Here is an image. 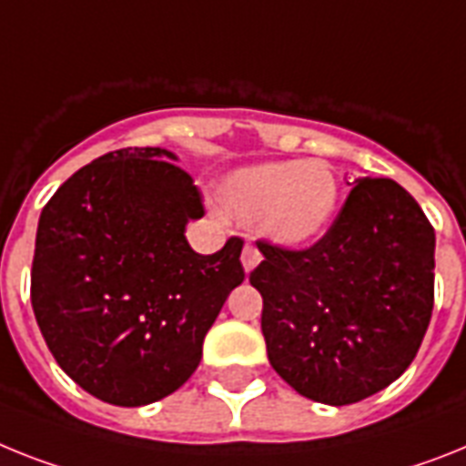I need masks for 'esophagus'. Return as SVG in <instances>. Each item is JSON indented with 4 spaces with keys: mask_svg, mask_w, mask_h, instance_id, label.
Listing matches in <instances>:
<instances>
[{
    "mask_svg": "<svg viewBox=\"0 0 466 466\" xmlns=\"http://www.w3.org/2000/svg\"><path fill=\"white\" fill-rule=\"evenodd\" d=\"M263 260V256H260V251H258L256 246L246 244L244 251H241V263H244V269L246 272H251L253 268H256L258 263Z\"/></svg>",
    "mask_w": 466,
    "mask_h": 466,
    "instance_id": "34e87169",
    "label": "esophagus"
}]
</instances>
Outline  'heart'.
I'll return each instance as SVG.
<instances>
[{
  "instance_id": "heart-1",
  "label": "heart",
  "mask_w": 466,
  "mask_h": 466,
  "mask_svg": "<svg viewBox=\"0 0 466 466\" xmlns=\"http://www.w3.org/2000/svg\"><path fill=\"white\" fill-rule=\"evenodd\" d=\"M339 182L319 160L263 163L239 170L220 189V210L234 222L260 227L281 246L310 244L327 229Z\"/></svg>"
}]
</instances>
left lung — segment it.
I'll return each instance as SVG.
<instances>
[{
    "instance_id": "8db88e82",
    "label": "left lung",
    "mask_w": 466,
    "mask_h": 466,
    "mask_svg": "<svg viewBox=\"0 0 466 466\" xmlns=\"http://www.w3.org/2000/svg\"><path fill=\"white\" fill-rule=\"evenodd\" d=\"M269 365L300 396L350 405L393 384L431 322L436 234L398 182L355 179L308 248L256 241Z\"/></svg>"
}]
</instances>
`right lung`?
Masks as SVG:
<instances>
[{
    "label": "right lung",
    "mask_w": 466,
    "mask_h": 466,
    "mask_svg": "<svg viewBox=\"0 0 466 466\" xmlns=\"http://www.w3.org/2000/svg\"><path fill=\"white\" fill-rule=\"evenodd\" d=\"M167 158L160 147L104 154L58 187L37 225L30 300L42 336L80 389L120 408L185 384L244 281V239L213 256L187 244V222L206 210Z\"/></svg>",
    "instance_id": "obj_1"
}]
</instances>
